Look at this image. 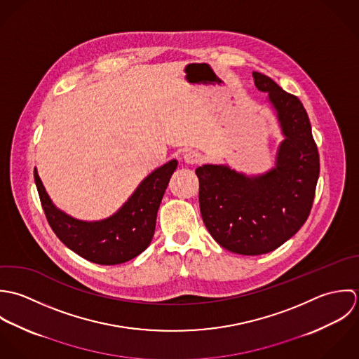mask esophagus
I'll return each instance as SVG.
<instances>
[{"instance_id":"34e87169","label":"esophagus","mask_w":359,"mask_h":359,"mask_svg":"<svg viewBox=\"0 0 359 359\" xmlns=\"http://www.w3.org/2000/svg\"><path fill=\"white\" fill-rule=\"evenodd\" d=\"M183 161H184L187 165H196V163H198V162L201 161V155H200L197 151L190 149V151H186V152L183 154Z\"/></svg>"}]
</instances>
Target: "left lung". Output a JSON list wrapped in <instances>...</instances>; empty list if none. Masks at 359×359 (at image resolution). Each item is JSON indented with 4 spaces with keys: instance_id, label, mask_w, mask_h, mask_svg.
I'll return each instance as SVG.
<instances>
[{
    "instance_id": "obj_1",
    "label": "left lung",
    "mask_w": 359,
    "mask_h": 359,
    "mask_svg": "<svg viewBox=\"0 0 359 359\" xmlns=\"http://www.w3.org/2000/svg\"><path fill=\"white\" fill-rule=\"evenodd\" d=\"M268 93L285 140L275 166L247 176L223 163L196 169L203 220L223 248L241 255L271 252L291 238L308 219L319 177V154L301 101L271 77L252 73Z\"/></svg>"
}]
</instances>
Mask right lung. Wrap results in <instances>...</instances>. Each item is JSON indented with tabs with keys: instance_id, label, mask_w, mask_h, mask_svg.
<instances>
[{
	"instance_id": "obj_1",
	"label": "right lung",
	"mask_w": 359,
	"mask_h": 359,
	"mask_svg": "<svg viewBox=\"0 0 359 359\" xmlns=\"http://www.w3.org/2000/svg\"><path fill=\"white\" fill-rule=\"evenodd\" d=\"M177 161L152 170L129 200L109 217L87 222L57 208L34 168V182L47 220L57 237L81 258L100 265L128 262L149 245L156 214Z\"/></svg>"
}]
</instances>
